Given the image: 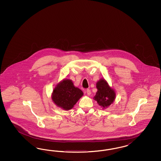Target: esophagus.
<instances>
[{"instance_id":"obj_1","label":"esophagus","mask_w":161,"mask_h":161,"mask_svg":"<svg viewBox=\"0 0 161 161\" xmlns=\"http://www.w3.org/2000/svg\"><path fill=\"white\" fill-rule=\"evenodd\" d=\"M84 92L86 93H87V94L88 96H90V95L91 94V91H90V90H89V89H86V90H84Z\"/></svg>"}]
</instances>
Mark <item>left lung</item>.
Wrapping results in <instances>:
<instances>
[{"instance_id":"left-lung-1","label":"left lung","mask_w":161,"mask_h":161,"mask_svg":"<svg viewBox=\"0 0 161 161\" xmlns=\"http://www.w3.org/2000/svg\"><path fill=\"white\" fill-rule=\"evenodd\" d=\"M97 92L94 99L103 108H106L112 104L115 99L116 93L114 90L109 87L106 81L101 79L96 84Z\"/></svg>"}]
</instances>
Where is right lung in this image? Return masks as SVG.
<instances>
[{
  "instance_id": "obj_1",
  "label": "right lung",
  "mask_w": 161,
  "mask_h": 161,
  "mask_svg": "<svg viewBox=\"0 0 161 161\" xmlns=\"http://www.w3.org/2000/svg\"><path fill=\"white\" fill-rule=\"evenodd\" d=\"M83 95V92L74 87L71 80L65 79L54 88L52 99L57 106L64 110H69Z\"/></svg>"
}]
</instances>
